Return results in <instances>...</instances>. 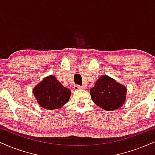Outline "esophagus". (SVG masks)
Wrapping results in <instances>:
<instances>
[{
    "instance_id": "obj_1",
    "label": "esophagus",
    "mask_w": 155,
    "mask_h": 155,
    "mask_svg": "<svg viewBox=\"0 0 155 155\" xmlns=\"http://www.w3.org/2000/svg\"><path fill=\"white\" fill-rule=\"evenodd\" d=\"M74 90H82V89H84V87H83V86H79V85H74Z\"/></svg>"
}]
</instances>
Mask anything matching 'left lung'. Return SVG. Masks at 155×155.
<instances>
[{
    "instance_id": "obj_1",
    "label": "left lung",
    "mask_w": 155,
    "mask_h": 155,
    "mask_svg": "<svg viewBox=\"0 0 155 155\" xmlns=\"http://www.w3.org/2000/svg\"><path fill=\"white\" fill-rule=\"evenodd\" d=\"M92 100L107 111L120 108L126 101L127 88L106 75L101 76L90 91Z\"/></svg>"
}]
</instances>
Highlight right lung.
<instances>
[{"label": "right lung", "mask_w": 155, "mask_h": 155, "mask_svg": "<svg viewBox=\"0 0 155 155\" xmlns=\"http://www.w3.org/2000/svg\"><path fill=\"white\" fill-rule=\"evenodd\" d=\"M38 104L47 110L59 109L68 102L71 92L63 86L54 76L43 79L33 90Z\"/></svg>", "instance_id": "add662e5"}]
</instances>
